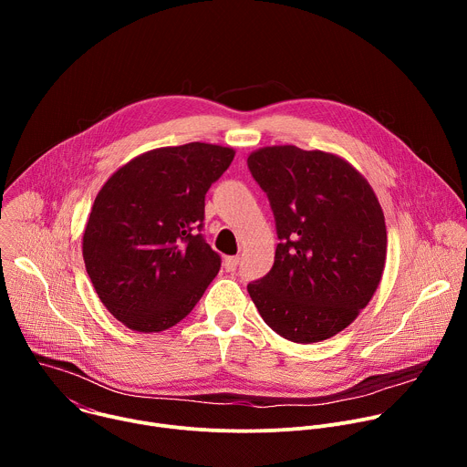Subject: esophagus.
I'll return each instance as SVG.
<instances>
[{
  "mask_svg": "<svg viewBox=\"0 0 467 467\" xmlns=\"http://www.w3.org/2000/svg\"><path fill=\"white\" fill-rule=\"evenodd\" d=\"M238 264H240V256L238 254L236 256H225V260H223V265H225L227 272H234L238 268Z\"/></svg>",
  "mask_w": 467,
  "mask_h": 467,
  "instance_id": "esophagus-1",
  "label": "esophagus"
}]
</instances>
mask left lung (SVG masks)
Returning <instances> with one entry per match:
<instances>
[{
  "label": "left lung",
  "instance_id": "left-lung-1",
  "mask_svg": "<svg viewBox=\"0 0 467 467\" xmlns=\"http://www.w3.org/2000/svg\"><path fill=\"white\" fill-rule=\"evenodd\" d=\"M279 244L270 274L247 285L262 319L296 344L349 327L373 297L386 262V223L366 177L346 159L297 146L253 151Z\"/></svg>",
  "mask_w": 467,
  "mask_h": 467
}]
</instances>
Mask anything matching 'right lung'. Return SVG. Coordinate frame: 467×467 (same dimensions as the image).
Instances as JSON below:
<instances>
[{"label":"right lung","mask_w":467,"mask_h":467,"mask_svg":"<svg viewBox=\"0 0 467 467\" xmlns=\"http://www.w3.org/2000/svg\"><path fill=\"white\" fill-rule=\"evenodd\" d=\"M234 159L205 142L157 148L118 168L83 233L87 274L127 328L161 332L190 314L220 272L203 240L205 193Z\"/></svg>","instance_id":"1"}]
</instances>
